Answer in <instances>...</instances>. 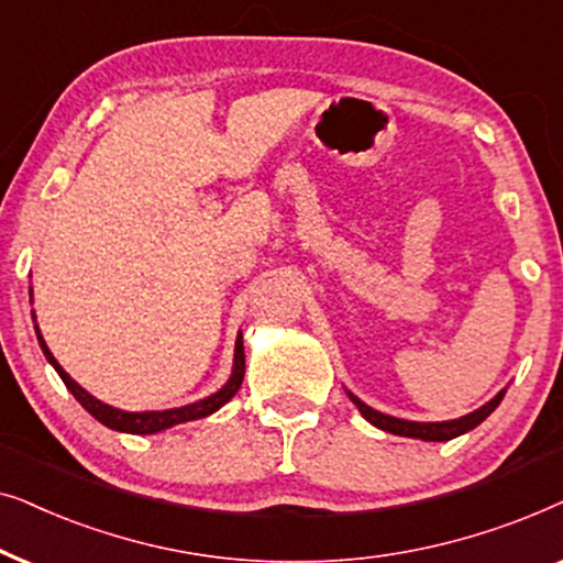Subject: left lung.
<instances>
[{
	"instance_id": "obj_1",
	"label": "left lung",
	"mask_w": 563,
	"mask_h": 563,
	"mask_svg": "<svg viewBox=\"0 0 563 563\" xmlns=\"http://www.w3.org/2000/svg\"><path fill=\"white\" fill-rule=\"evenodd\" d=\"M505 394H507V388H501V391L494 396V399L486 401L484 407H478V409L471 411V415H463L459 419H448V422H411V419H399V417L384 415V411L368 407V404L360 401L355 394L347 391L350 401L355 404L360 415L368 419L373 427H378V430L391 432V434H401V438L427 440V443H445V440H453V438H459V434H463V432L474 430V427L482 424L484 419L489 417L492 411L499 407V401L505 399Z\"/></svg>"
}]
</instances>
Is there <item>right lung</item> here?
<instances>
[{"label":"right lung","instance_id":"obj_1","mask_svg":"<svg viewBox=\"0 0 563 563\" xmlns=\"http://www.w3.org/2000/svg\"><path fill=\"white\" fill-rule=\"evenodd\" d=\"M30 303H33V288H30ZM35 334H37V344H41L43 355H46L48 363L54 365L56 373L66 384V388L74 394V399H77L81 407H85L89 415L97 419V422H102L104 427H110V430H118V432L154 434V432L169 430V427H175V424L192 422V419H203L208 415H213V411H219L227 401L234 399V394L239 391V386H242V380H244V342H242V332H239L236 344H234V368H231L229 380L219 388V391L206 396V399H198V401L185 404V407H175V409L125 411V409L110 407V404H104L97 399V396L85 391V388H81L77 380H74L69 373L62 368V365H58V360L54 357V352L48 350V344H46V340H43L37 324H35Z\"/></svg>","mask_w":563,"mask_h":563}]
</instances>
